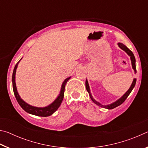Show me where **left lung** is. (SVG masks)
<instances>
[{"mask_svg":"<svg viewBox=\"0 0 148 148\" xmlns=\"http://www.w3.org/2000/svg\"><path fill=\"white\" fill-rule=\"evenodd\" d=\"M118 46L119 47L121 48V49L125 51L126 53L129 55V56L131 57V63H132V69H134V71L135 72V73L136 72V64H135V62H136V60H135V57L134 56V54L130 50L128 47H127L126 46H125L124 44H123L122 43H118ZM136 79H133V82H132L131 86L130 87V88L129 89L128 91H127L126 92H125V94L121 98H120L119 100H117V101H116L114 103H112L110 105H106V106H104V105H102L101 104H100L99 102H97L95 100L92 98V95L91 94V92H90V89H89V84H88V82H87V80L86 79V89L87 92H89V96H90V98L92 100V101L94 102L95 104H96L97 105H98L99 106H101L102 108H107V109H113L117 107L119 105H121L122 103H123L125 102V100L127 99V97H128L129 95L131 93L132 90L133 89V88L135 86V84H136Z\"/></svg>","mask_w":148,"mask_h":148,"instance_id":"1","label":"left lung"}]
</instances>
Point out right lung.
Returning <instances> with one entry per match:
<instances>
[{"label": "right lung", "instance_id": "add662e5", "mask_svg": "<svg viewBox=\"0 0 148 148\" xmlns=\"http://www.w3.org/2000/svg\"><path fill=\"white\" fill-rule=\"evenodd\" d=\"M20 60L17 62L16 66H15L14 71H13V74H12V86H13L14 95L15 97H16V99L17 100V102H18L19 104L20 105V106H21L22 108L25 110V111L27 112V113H29L32 115H35V116H41V117H47V116H51V115L53 114L54 112L59 108L60 105H61L62 100H63V98H64L65 86H66V82L69 81L71 77H68V78H66L63 82V83L62 84L61 92H60L59 97H57V98L56 99V101H55L53 103H51V104L49 105L48 106H46L44 108H38V107L32 106L31 105L26 103L25 102L23 101V100L20 98L18 92L17 91L15 78H16V69H17V65H18L19 62L20 61Z\"/></svg>", "mask_w": 148, "mask_h": 148}]
</instances>
